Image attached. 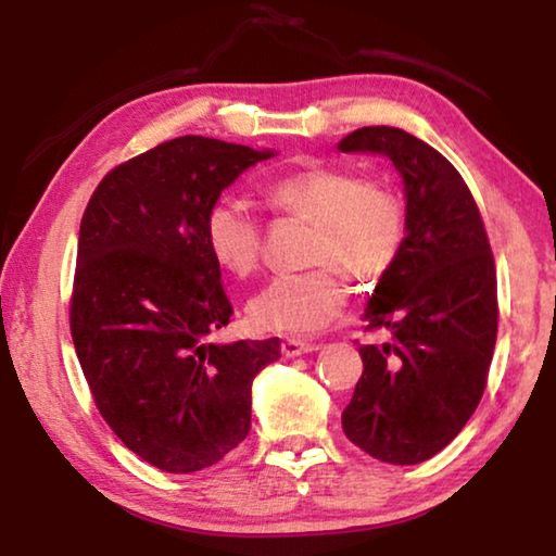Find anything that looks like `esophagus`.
<instances>
[{
  "instance_id": "esophagus-1",
  "label": "esophagus",
  "mask_w": 556,
  "mask_h": 556,
  "mask_svg": "<svg viewBox=\"0 0 556 556\" xmlns=\"http://www.w3.org/2000/svg\"><path fill=\"white\" fill-rule=\"evenodd\" d=\"M314 343L304 341V338H287V341H281V353L287 357H296L301 353H312L314 351Z\"/></svg>"
}]
</instances>
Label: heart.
Here are the masks:
<instances>
[{
  "label": "heart",
  "mask_w": 556,
  "mask_h": 556,
  "mask_svg": "<svg viewBox=\"0 0 556 556\" xmlns=\"http://www.w3.org/2000/svg\"><path fill=\"white\" fill-rule=\"evenodd\" d=\"M267 203L281 215L314 225L306 262L316 265L269 281L250 301L252 326L265 333L306 336L341 316L348 289L338 270L361 285L380 281L397 265L407 240V205L388 181L345 166H314L265 186ZM215 265L235 277L260 267L265 228L250 205L223 195L203 220Z\"/></svg>",
  "instance_id": "heart-1"
}]
</instances>
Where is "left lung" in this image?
Wrapping results in <instances>:
<instances>
[{
	"label": "left lung",
	"mask_w": 556,
	"mask_h": 556,
	"mask_svg": "<svg viewBox=\"0 0 556 556\" xmlns=\"http://www.w3.org/2000/svg\"><path fill=\"white\" fill-rule=\"evenodd\" d=\"M338 147L390 156L407 195L404 250L365 312V331L392 338L361 345L343 431L384 464H421L456 439L488 384L501 314L491 242L464 176L434 147L382 125Z\"/></svg>",
	"instance_id": "obj_1"
}]
</instances>
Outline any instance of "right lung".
<instances>
[{
  "instance_id": "add662e5",
  "label": "right lung",
  "mask_w": 556,
  "mask_h": 556,
  "mask_svg": "<svg viewBox=\"0 0 556 556\" xmlns=\"http://www.w3.org/2000/svg\"><path fill=\"white\" fill-rule=\"evenodd\" d=\"M271 152L186 135L117 164L80 220L71 336L122 444L168 473L215 466L250 434L252 378L279 338L208 343L232 304L203 220Z\"/></svg>"
}]
</instances>
